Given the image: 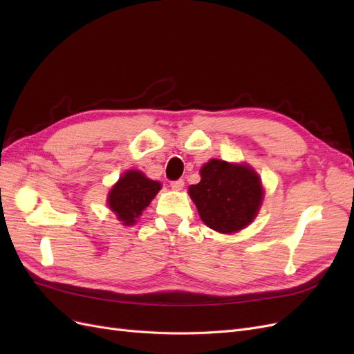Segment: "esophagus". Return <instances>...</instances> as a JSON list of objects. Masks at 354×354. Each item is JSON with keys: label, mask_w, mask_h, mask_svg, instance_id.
Returning <instances> with one entry per match:
<instances>
[{"label": "esophagus", "mask_w": 354, "mask_h": 354, "mask_svg": "<svg viewBox=\"0 0 354 354\" xmlns=\"http://www.w3.org/2000/svg\"><path fill=\"white\" fill-rule=\"evenodd\" d=\"M185 187V181L183 180H176V181H171V189H174V190H181Z\"/></svg>", "instance_id": "34e87169"}]
</instances>
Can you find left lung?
I'll use <instances>...</instances> for the list:
<instances>
[{"label":"left lung","instance_id":"left-lung-1","mask_svg":"<svg viewBox=\"0 0 354 354\" xmlns=\"http://www.w3.org/2000/svg\"><path fill=\"white\" fill-rule=\"evenodd\" d=\"M199 173L201 181L189 187V195L209 229L229 234L254 221L264 190L259 174L250 165L211 159Z\"/></svg>","mask_w":354,"mask_h":354}]
</instances>
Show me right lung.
<instances>
[{"label": "right lung", "instance_id": "right-lung-1", "mask_svg": "<svg viewBox=\"0 0 354 354\" xmlns=\"http://www.w3.org/2000/svg\"><path fill=\"white\" fill-rule=\"evenodd\" d=\"M160 187L159 181L147 178L142 171L128 169L111 189L108 205L124 226H133Z\"/></svg>", "mask_w": 354, "mask_h": 354}]
</instances>
